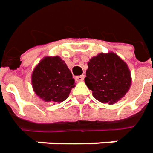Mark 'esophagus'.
Masks as SVG:
<instances>
[{
	"label": "esophagus",
	"instance_id": "1",
	"mask_svg": "<svg viewBox=\"0 0 153 153\" xmlns=\"http://www.w3.org/2000/svg\"><path fill=\"white\" fill-rule=\"evenodd\" d=\"M83 79H84V75L76 76V81H77V82H82V81H83Z\"/></svg>",
	"mask_w": 153,
	"mask_h": 153
}]
</instances>
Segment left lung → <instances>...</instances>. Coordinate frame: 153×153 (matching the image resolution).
<instances>
[{
    "instance_id": "8db88e82",
    "label": "left lung",
    "mask_w": 153,
    "mask_h": 153,
    "mask_svg": "<svg viewBox=\"0 0 153 153\" xmlns=\"http://www.w3.org/2000/svg\"><path fill=\"white\" fill-rule=\"evenodd\" d=\"M84 81L97 100L112 104L129 91L131 78L127 64L111 52L101 53L90 60Z\"/></svg>"
}]
</instances>
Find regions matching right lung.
I'll use <instances>...</instances> for the list:
<instances>
[{"label": "right lung", "mask_w": 153, "mask_h": 153, "mask_svg": "<svg viewBox=\"0 0 153 153\" xmlns=\"http://www.w3.org/2000/svg\"><path fill=\"white\" fill-rule=\"evenodd\" d=\"M74 82L71 71L59 56L45 57L32 74L34 91L46 102L61 103L67 99Z\"/></svg>", "instance_id": "right-lung-1"}]
</instances>
